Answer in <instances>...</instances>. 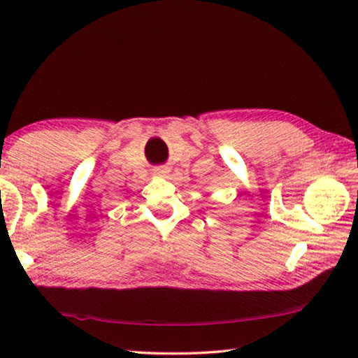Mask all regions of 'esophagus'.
<instances>
[{
  "label": "esophagus",
  "mask_w": 358,
  "mask_h": 358,
  "mask_svg": "<svg viewBox=\"0 0 358 358\" xmlns=\"http://www.w3.org/2000/svg\"><path fill=\"white\" fill-rule=\"evenodd\" d=\"M153 173L155 175H159V177H162V175L169 173V167L167 166H157L153 169Z\"/></svg>",
  "instance_id": "esophagus-1"
}]
</instances>
